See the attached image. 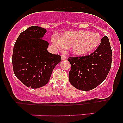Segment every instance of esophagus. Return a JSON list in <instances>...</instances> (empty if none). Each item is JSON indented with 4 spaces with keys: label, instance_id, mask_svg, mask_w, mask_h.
Returning a JSON list of instances; mask_svg holds the SVG:
<instances>
[{
    "label": "esophagus",
    "instance_id": "obj_1",
    "mask_svg": "<svg viewBox=\"0 0 123 123\" xmlns=\"http://www.w3.org/2000/svg\"><path fill=\"white\" fill-rule=\"evenodd\" d=\"M61 58H62V60H65L67 59V56H65V55H62L61 56Z\"/></svg>",
    "mask_w": 123,
    "mask_h": 123
}]
</instances>
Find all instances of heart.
I'll use <instances>...</instances> for the list:
<instances>
[{"label": "heart", "mask_w": 123, "mask_h": 123, "mask_svg": "<svg viewBox=\"0 0 123 123\" xmlns=\"http://www.w3.org/2000/svg\"><path fill=\"white\" fill-rule=\"evenodd\" d=\"M53 44L57 47H70L75 55L82 56L96 49L101 42V36L96 32L86 31H67L60 38L53 37Z\"/></svg>", "instance_id": "heart-1"}]
</instances>
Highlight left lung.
Listing matches in <instances>:
<instances>
[{
	"mask_svg": "<svg viewBox=\"0 0 123 123\" xmlns=\"http://www.w3.org/2000/svg\"><path fill=\"white\" fill-rule=\"evenodd\" d=\"M111 55L109 39L104 36L98 48L91 55L69 57V82L81 91H91L97 87L106 79L110 70Z\"/></svg>",
	"mask_w": 123,
	"mask_h": 123,
	"instance_id": "left-lung-1",
	"label": "left lung"
}]
</instances>
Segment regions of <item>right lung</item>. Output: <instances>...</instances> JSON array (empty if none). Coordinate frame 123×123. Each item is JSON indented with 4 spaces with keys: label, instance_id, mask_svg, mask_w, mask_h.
Segmentation results:
<instances>
[{
    "label": "right lung",
    "instance_id": "add662e5",
    "mask_svg": "<svg viewBox=\"0 0 123 123\" xmlns=\"http://www.w3.org/2000/svg\"><path fill=\"white\" fill-rule=\"evenodd\" d=\"M46 29L37 26L28 28L18 36L13 47L12 64L17 78L28 87L37 89L49 81L61 56L47 51L49 43L42 39Z\"/></svg>",
    "mask_w": 123,
    "mask_h": 123
}]
</instances>
